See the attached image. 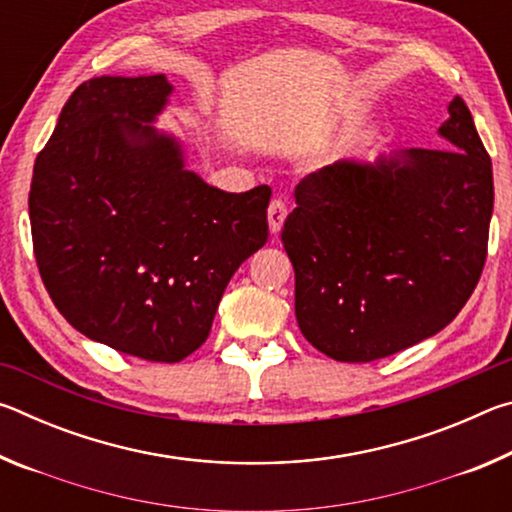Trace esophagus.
<instances>
[{"instance_id": "obj_1", "label": "esophagus", "mask_w": 512, "mask_h": 512, "mask_svg": "<svg viewBox=\"0 0 512 512\" xmlns=\"http://www.w3.org/2000/svg\"><path fill=\"white\" fill-rule=\"evenodd\" d=\"M284 221H287V205L282 201H273L268 205V228H271L273 235L282 230Z\"/></svg>"}]
</instances>
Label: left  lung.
<instances>
[{"instance_id":"1","label":"left lung","mask_w":512,"mask_h":512,"mask_svg":"<svg viewBox=\"0 0 512 512\" xmlns=\"http://www.w3.org/2000/svg\"><path fill=\"white\" fill-rule=\"evenodd\" d=\"M445 149L339 160L302 180L282 230L296 318L327 357L368 363L438 334L479 282L495 203L492 162L461 97Z\"/></svg>"}]
</instances>
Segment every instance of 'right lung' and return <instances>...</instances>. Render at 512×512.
Masks as SVG:
<instances>
[{
  "instance_id": "add662e5",
  "label": "right lung",
  "mask_w": 512,
  "mask_h": 512,
  "mask_svg": "<svg viewBox=\"0 0 512 512\" xmlns=\"http://www.w3.org/2000/svg\"><path fill=\"white\" fill-rule=\"evenodd\" d=\"M164 74L81 83L38 153L33 253L74 329L117 352L176 363L201 348L230 277L268 239L271 187L230 194L185 169L153 126Z\"/></svg>"
}]
</instances>
